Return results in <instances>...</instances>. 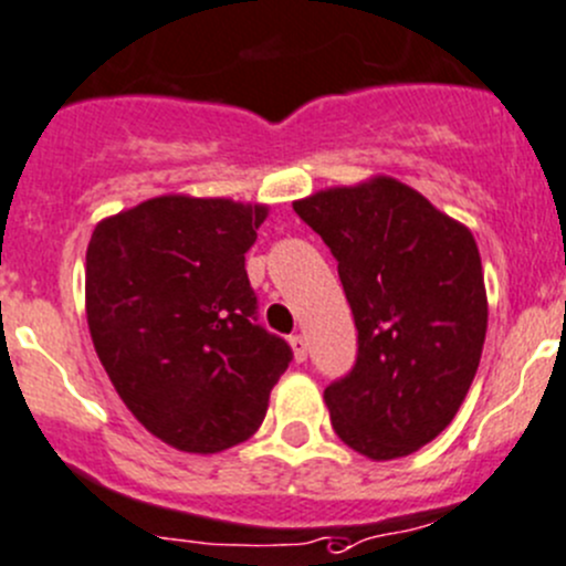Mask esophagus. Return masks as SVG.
<instances>
[{
    "label": "esophagus",
    "mask_w": 566,
    "mask_h": 566,
    "mask_svg": "<svg viewBox=\"0 0 566 566\" xmlns=\"http://www.w3.org/2000/svg\"><path fill=\"white\" fill-rule=\"evenodd\" d=\"M290 345H293L295 359L304 361L306 359V337H304V334H293V337H290Z\"/></svg>",
    "instance_id": "1"
}]
</instances>
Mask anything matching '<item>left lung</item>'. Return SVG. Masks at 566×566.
I'll list each match as a JSON object with an SVG mask.
<instances>
[{
	"label": "left lung",
	"mask_w": 566,
	"mask_h": 566,
	"mask_svg": "<svg viewBox=\"0 0 566 566\" xmlns=\"http://www.w3.org/2000/svg\"><path fill=\"white\" fill-rule=\"evenodd\" d=\"M293 210L332 249L359 332L354 367L323 392L334 431L376 462L406 457L453 420L479 370V245L389 177L321 190Z\"/></svg>",
	"instance_id": "1"
}]
</instances>
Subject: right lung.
I'll return each instance as SVG.
<instances>
[{
    "label": "right lung",
    "mask_w": 566,
    "mask_h": 566,
    "mask_svg": "<svg viewBox=\"0 0 566 566\" xmlns=\"http://www.w3.org/2000/svg\"><path fill=\"white\" fill-rule=\"evenodd\" d=\"M268 207L160 196L93 229L85 310L126 409L188 453L249 440L293 348L256 323L245 251Z\"/></svg>",
    "instance_id": "1"
}]
</instances>
